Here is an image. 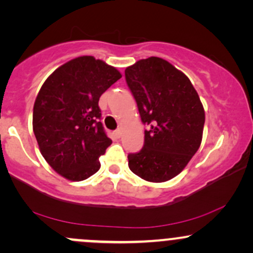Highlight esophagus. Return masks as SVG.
<instances>
[{"mask_svg": "<svg viewBox=\"0 0 253 253\" xmlns=\"http://www.w3.org/2000/svg\"><path fill=\"white\" fill-rule=\"evenodd\" d=\"M114 134H115V136H117V138H120V136L123 135V132H121V129H117L114 132Z\"/></svg>", "mask_w": 253, "mask_h": 253, "instance_id": "34e87169", "label": "esophagus"}]
</instances>
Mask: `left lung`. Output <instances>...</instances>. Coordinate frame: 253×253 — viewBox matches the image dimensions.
Returning a JSON list of instances; mask_svg holds the SVG:
<instances>
[{
    "mask_svg": "<svg viewBox=\"0 0 253 253\" xmlns=\"http://www.w3.org/2000/svg\"><path fill=\"white\" fill-rule=\"evenodd\" d=\"M145 129L144 146L129 153L133 173L149 182L178 175L199 150L205 110L190 80L158 57L141 59L125 70Z\"/></svg>",
    "mask_w": 253,
    "mask_h": 253,
    "instance_id": "8db88e82",
    "label": "left lung"
}]
</instances>
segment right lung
<instances>
[{"mask_svg":"<svg viewBox=\"0 0 253 253\" xmlns=\"http://www.w3.org/2000/svg\"><path fill=\"white\" fill-rule=\"evenodd\" d=\"M120 78L115 68L83 56L59 66L42 84L33 132L42 157L59 175L78 182L100 169L98 158L112 140L101 123L98 100Z\"/></svg>","mask_w":253,"mask_h":253,"instance_id":"add662e5","label":"right lung"}]
</instances>
